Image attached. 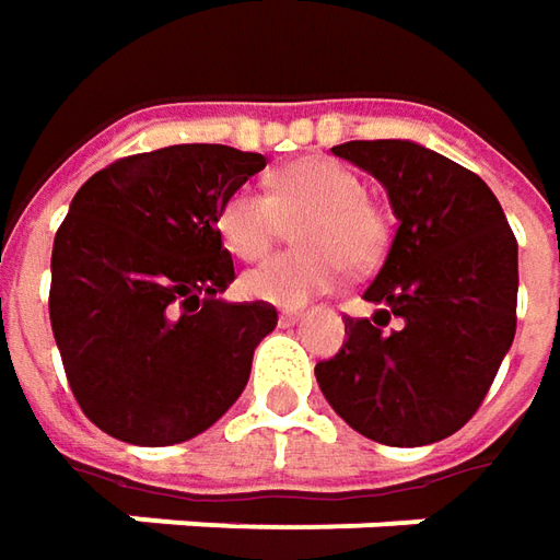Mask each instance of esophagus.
Wrapping results in <instances>:
<instances>
[{"instance_id": "1", "label": "esophagus", "mask_w": 560, "mask_h": 560, "mask_svg": "<svg viewBox=\"0 0 560 560\" xmlns=\"http://www.w3.org/2000/svg\"><path fill=\"white\" fill-rule=\"evenodd\" d=\"M300 318H303V313H298V310H291V313H281L279 325H294V322H300Z\"/></svg>"}]
</instances>
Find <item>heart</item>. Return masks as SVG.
<instances>
[{"mask_svg": "<svg viewBox=\"0 0 560 560\" xmlns=\"http://www.w3.org/2000/svg\"><path fill=\"white\" fill-rule=\"evenodd\" d=\"M298 229L306 254H288L250 269L242 279L244 298L272 306H303L338 284L343 266L369 269L384 254V220L365 201V183L350 166L328 158H300L272 176V195L244 185L220 207L217 229L238 260H262Z\"/></svg>", "mask_w": 560, "mask_h": 560, "instance_id": "1", "label": "heart"}]
</instances>
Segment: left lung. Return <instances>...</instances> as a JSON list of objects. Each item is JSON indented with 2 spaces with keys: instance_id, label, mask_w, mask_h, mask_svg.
I'll return each instance as SVG.
<instances>
[{
  "instance_id": "obj_1",
  "label": "left lung",
  "mask_w": 560,
  "mask_h": 560,
  "mask_svg": "<svg viewBox=\"0 0 560 560\" xmlns=\"http://www.w3.org/2000/svg\"><path fill=\"white\" fill-rule=\"evenodd\" d=\"M338 158L387 188L396 235L340 353L318 362L331 409L384 446H428L471 421L517 325V242L490 185L406 139L343 142ZM396 315L404 325L381 332Z\"/></svg>"
}]
</instances>
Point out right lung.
I'll return each instance as SVG.
<instances>
[{"instance_id":"obj_1","label":"right lung","mask_w":560,"mask_h":560,"mask_svg":"<svg viewBox=\"0 0 560 560\" xmlns=\"http://www.w3.org/2000/svg\"><path fill=\"white\" fill-rule=\"evenodd\" d=\"M266 166L229 145H170L98 170L51 247L49 316L86 418L132 446H173L229 412L269 303H225L235 279L217 217Z\"/></svg>"}]
</instances>
